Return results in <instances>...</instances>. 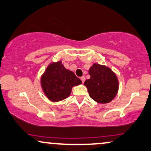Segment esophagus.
Returning a JSON list of instances; mask_svg holds the SVG:
<instances>
[{
	"label": "esophagus",
	"mask_w": 151,
	"mask_h": 151,
	"mask_svg": "<svg viewBox=\"0 0 151 151\" xmlns=\"http://www.w3.org/2000/svg\"><path fill=\"white\" fill-rule=\"evenodd\" d=\"M81 81H82V83H84V81H85V77H81Z\"/></svg>",
	"instance_id": "34e87169"
}]
</instances>
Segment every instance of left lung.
Returning a JSON list of instances; mask_svg holds the SVG:
<instances>
[{
    "instance_id": "8db88e82",
    "label": "left lung",
    "mask_w": 151,
    "mask_h": 151,
    "mask_svg": "<svg viewBox=\"0 0 151 151\" xmlns=\"http://www.w3.org/2000/svg\"><path fill=\"white\" fill-rule=\"evenodd\" d=\"M90 78L84 81L89 96L99 104H107L119 91V79L110 67L93 63L89 70Z\"/></svg>"
}]
</instances>
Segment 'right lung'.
I'll return each mask as SVG.
<instances>
[{
  "instance_id": "right-lung-1",
  "label": "right lung",
  "mask_w": 151,
  "mask_h": 151,
  "mask_svg": "<svg viewBox=\"0 0 151 151\" xmlns=\"http://www.w3.org/2000/svg\"><path fill=\"white\" fill-rule=\"evenodd\" d=\"M81 83L72 71L64 67L61 60L50 62L40 78L44 94L50 101L54 102L69 97L72 87Z\"/></svg>"
}]
</instances>
